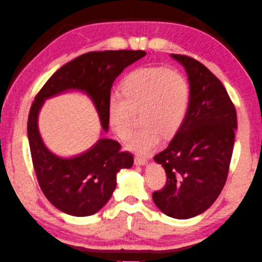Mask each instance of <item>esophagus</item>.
Wrapping results in <instances>:
<instances>
[{"label": "esophagus", "instance_id": "34e87169", "mask_svg": "<svg viewBox=\"0 0 262 262\" xmlns=\"http://www.w3.org/2000/svg\"><path fill=\"white\" fill-rule=\"evenodd\" d=\"M146 162H147V160L145 159V158H143V157H136L135 158V164L138 165V166L146 165Z\"/></svg>", "mask_w": 262, "mask_h": 262}]
</instances>
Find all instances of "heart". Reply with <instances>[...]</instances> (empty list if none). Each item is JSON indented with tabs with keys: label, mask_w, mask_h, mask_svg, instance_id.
Segmentation results:
<instances>
[{
	"label": "heart",
	"mask_w": 262,
	"mask_h": 262,
	"mask_svg": "<svg viewBox=\"0 0 262 262\" xmlns=\"http://www.w3.org/2000/svg\"><path fill=\"white\" fill-rule=\"evenodd\" d=\"M123 93H111L106 113L111 128L125 140L135 125V113L140 111L144 124L128 140L127 148L146 154L165 136L177 132L186 119L190 103V87L178 71L162 66L137 68L123 82Z\"/></svg>",
	"instance_id": "1"
}]
</instances>
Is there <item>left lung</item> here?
Masks as SVG:
<instances>
[{"label":"left lung","mask_w":262,"mask_h":262,"mask_svg":"<svg viewBox=\"0 0 262 262\" xmlns=\"http://www.w3.org/2000/svg\"><path fill=\"white\" fill-rule=\"evenodd\" d=\"M186 68L189 109L181 127L154 160L167 182L153 192L165 215L187 220L211 207L224 188L234 144L237 113L223 83L194 58L170 54Z\"/></svg>","instance_id":"8db88e82"}]
</instances>
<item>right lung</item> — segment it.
Returning <instances> with one entry per match:
<instances>
[{
    "label": "right lung",
    "mask_w": 262,
    "mask_h": 262,
    "mask_svg": "<svg viewBox=\"0 0 262 262\" xmlns=\"http://www.w3.org/2000/svg\"><path fill=\"white\" fill-rule=\"evenodd\" d=\"M145 51H103L75 58L46 81L34 97L28 119L30 151L38 183L46 199L60 211L84 217L96 213L110 200L116 188V175L134 165V157L121 151V144L101 138L87 152L74 158H60L49 151L38 130V114L42 103L63 92L81 91L92 98L102 127L108 131V98L116 78Z\"/></svg>",
    "instance_id": "add662e5"
}]
</instances>
